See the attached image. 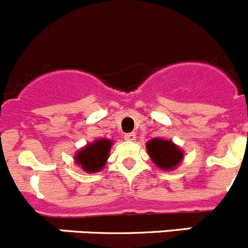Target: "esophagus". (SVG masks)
I'll return each instance as SVG.
<instances>
[{"label":"esophagus","mask_w":248,"mask_h":248,"mask_svg":"<svg viewBox=\"0 0 248 248\" xmlns=\"http://www.w3.org/2000/svg\"><path fill=\"white\" fill-rule=\"evenodd\" d=\"M124 139H126V140H136V133L132 132V133L124 134Z\"/></svg>","instance_id":"34e87169"}]
</instances>
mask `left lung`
Masks as SVG:
<instances>
[{
    "instance_id": "obj_1",
    "label": "left lung",
    "mask_w": 248,
    "mask_h": 248,
    "mask_svg": "<svg viewBox=\"0 0 248 248\" xmlns=\"http://www.w3.org/2000/svg\"><path fill=\"white\" fill-rule=\"evenodd\" d=\"M146 149L151 160L161 170H172L182 161L183 153L170 140L153 139L146 144Z\"/></svg>"
}]
</instances>
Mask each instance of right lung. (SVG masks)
<instances>
[{
    "label": "right lung",
    "instance_id": "add662e5",
    "mask_svg": "<svg viewBox=\"0 0 248 248\" xmlns=\"http://www.w3.org/2000/svg\"><path fill=\"white\" fill-rule=\"evenodd\" d=\"M110 146L111 141L108 139H99L94 143L88 144L76 154V162L87 172H98L105 165V161L109 156Z\"/></svg>",
    "mask_w": 248,
    "mask_h": 248
}]
</instances>
